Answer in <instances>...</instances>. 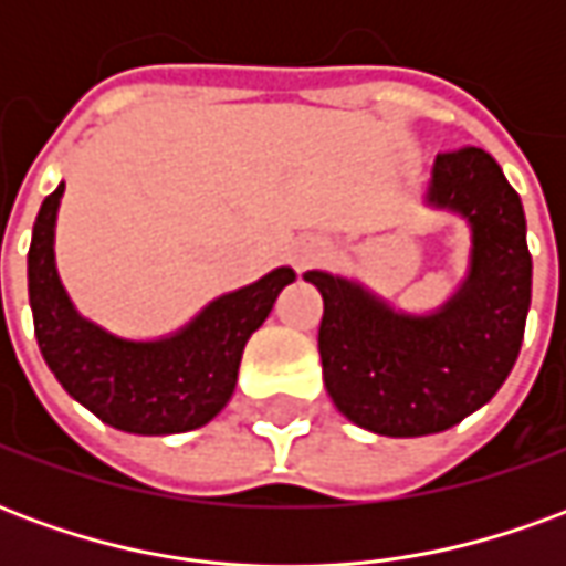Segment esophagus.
I'll use <instances>...</instances> for the list:
<instances>
[{
	"label": "esophagus",
	"instance_id": "34e87169",
	"mask_svg": "<svg viewBox=\"0 0 566 566\" xmlns=\"http://www.w3.org/2000/svg\"><path fill=\"white\" fill-rule=\"evenodd\" d=\"M324 251H327V248H324V242H318V239H308V242H296L294 263L300 266V270H306L312 260L324 258Z\"/></svg>",
	"mask_w": 566,
	"mask_h": 566
}]
</instances>
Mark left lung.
Listing matches in <instances>:
<instances>
[{"label":"left lung","instance_id":"1","mask_svg":"<svg viewBox=\"0 0 566 566\" xmlns=\"http://www.w3.org/2000/svg\"><path fill=\"white\" fill-rule=\"evenodd\" d=\"M427 206L461 214L470 263L433 312H403L367 284L308 270L324 296V385L352 424L379 437H430L473 416L515 367L531 308V251L518 193L473 145L439 154Z\"/></svg>","mask_w":566,"mask_h":566}]
</instances>
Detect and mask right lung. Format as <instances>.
I'll use <instances>...</instances> for the list:
<instances>
[{"label": "right lung", "instance_id": "add662e5", "mask_svg": "<svg viewBox=\"0 0 566 566\" xmlns=\"http://www.w3.org/2000/svg\"><path fill=\"white\" fill-rule=\"evenodd\" d=\"M66 185L44 199L27 258L30 308L44 364L105 424L139 437H169L209 424L230 403L251 333L266 321L296 272H266L202 306L160 339H127L84 318L60 282L54 258L56 211Z\"/></svg>", "mask_w": 566, "mask_h": 566}]
</instances>
